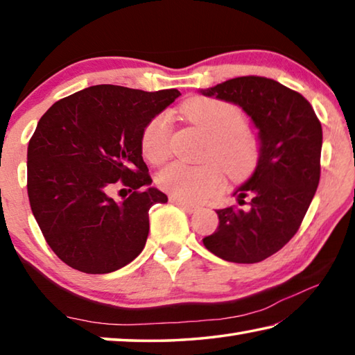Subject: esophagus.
<instances>
[{"label": "esophagus", "instance_id": "esophagus-1", "mask_svg": "<svg viewBox=\"0 0 355 355\" xmlns=\"http://www.w3.org/2000/svg\"><path fill=\"white\" fill-rule=\"evenodd\" d=\"M172 203H175V205H178V207H182L186 213H189V214H192V213H196L197 208L196 205H191V203H188V202H184V200H180V199H175V197H171L169 199Z\"/></svg>", "mask_w": 355, "mask_h": 355}]
</instances>
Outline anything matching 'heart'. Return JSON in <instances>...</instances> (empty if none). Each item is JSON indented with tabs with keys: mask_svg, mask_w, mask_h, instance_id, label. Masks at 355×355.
<instances>
[{
	"mask_svg": "<svg viewBox=\"0 0 355 355\" xmlns=\"http://www.w3.org/2000/svg\"><path fill=\"white\" fill-rule=\"evenodd\" d=\"M180 112L209 135L205 155L218 161L228 177L244 180L254 172L260 158V144L245 128L248 122L241 107L216 98L192 97L184 101ZM141 150L152 164L163 163L169 156L171 119L166 112L155 116L146 125ZM220 167L211 161L202 164L172 163L156 175V183L175 199L200 202L222 188L224 175Z\"/></svg>",
	"mask_w": 355,
	"mask_h": 355,
	"instance_id": "b5f03b06",
	"label": "heart"
}]
</instances>
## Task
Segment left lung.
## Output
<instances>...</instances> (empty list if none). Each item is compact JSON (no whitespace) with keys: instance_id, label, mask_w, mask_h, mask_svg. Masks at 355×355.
<instances>
[{"instance_id":"left-lung-1","label":"left lung","mask_w":355,"mask_h":355,"mask_svg":"<svg viewBox=\"0 0 355 355\" xmlns=\"http://www.w3.org/2000/svg\"><path fill=\"white\" fill-rule=\"evenodd\" d=\"M200 94L241 107L260 144L254 173L233 191L239 205L249 197V208L218 209L203 245L225 261L258 263L296 235L307 213L321 175V123L302 95L269 78H233Z\"/></svg>"}]
</instances>
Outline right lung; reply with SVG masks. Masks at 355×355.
<instances>
[{
	"instance_id": "add662e5",
	"label": "right lung",
	"mask_w": 355,
	"mask_h": 355,
	"mask_svg": "<svg viewBox=\"0 0 355 355\" xmlns=\"http://www.w3.org/2000/svg\"><path fill=\"white\" fill-rule=\"evenodd\" d=\"M178 95L100 84L40 117L28 146V197L48 245L70 268L107 274L142 252L148 209L167 202L150 186L142 131ZM117 182L134 191L122 202L109 196Z\"/></svg>"
}]
</instances>
